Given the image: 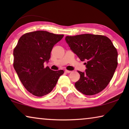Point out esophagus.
Returning a JSON list of instances; mask_svg holds the SVG:
<instances>
[{
    "label": "esophagus",
    "instance_id": "obj_1",
    "mask_svg": "<svg viewBox=\"0 0 129 129\" xmlns=\"http://www.w3.org/2000/svg\"><path fill=\"white\" fill-rule=\"evenodd\" d=\"M65 72H66V73H70V72H71V71H70V70H65Z\"/></svg>",
    "mask_w": 129,
    "mask_h": 129
}]
</instances>
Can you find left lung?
Segmentation results:
<instances>
[{"label": "left lung", "mask_w": 129, "mask_h": 129, "mask_svg": "<svg viewBox=\"0 0 129 129\" xmlns=\"http://www.w3.org/2000/svg\"><path fill=\"white\" fill-rule=\"evenodd\" d=\"M70 49L81 61H86L85 72L78 71L77 90L86 95L100 93L108 85L117 66V51L109 38L103 35L83 34L66 36Z\"/></svg>", "instance_id": "8db88e82"}]
</instances>
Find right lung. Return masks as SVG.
Instances as JSON below:
<instances>
[{"label": "right lung", "mask_w": 129, "mask_h": 129, "mask_svg": "<svg viewBox=\"0 0 129 129\" xmlns=\"http://www.w3.org/2000/svg\"><path fill=\"white\" fill-rule=\"evenodd\" d=\"M63 36L42 30L26 33L14 49V69L25 89L34 96L41 97L50 93L64 73L63 70L44 68L53 47Z\"/></svg>", "instance_id": "1"}]
</instances>
